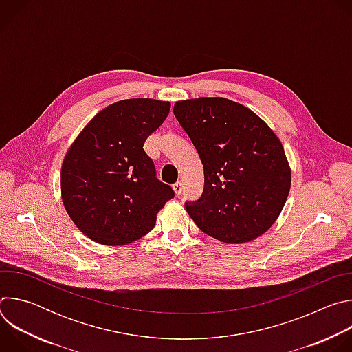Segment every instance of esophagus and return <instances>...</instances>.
<instances>
[{
  "instance_id": "esophagus-1",
  "label": "esophagus",
  "mask_w": 352,
  "mask_h": 352,
  "mask_svg": "<svg viewBox=\"0 0 352 352\" xmlns=\"http://www.w3.org/2000/svg\"><path fill=\"white\" fill-rule=\"evenodd\" d=\"M182 182L181 181H177L174 185H173V189H174V192L177 193V195H181V192H182Z\"/></svg>"
}]
</instances>
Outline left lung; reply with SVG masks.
<instances>
[{
  "label": "left lung",
  "instance_id": "left-lung-1",
  "mask_svg": "<svg viewBox=\"0 0 352 352\" xmlns=\"http://www.w3.org/2000/svg\"><path fill=\"white\" fill-rule=\"evenodd\" d=\"M174 116L205 171L202 196L185 204L195 224L226 243L265 234L291 186V168L276 133L254 111L224 97L182 100Z\"/></svg>",
  "mask_w": 352,
  "mask_h": 352
}]
</instances>
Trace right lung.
I'll list each match as a JSON object with an SVG mask.
<instances>
[{"label": "right lung", "instance_id": "add662e5", "mask_svg": "<svg viewBox=\"0 0 352 352\" xmlns=\"http://www.w3.org/2000/svg\"><path fill=\"white\" fill-rule=\"evenodd\" d=\"M170 107L153 98L121 100L96 114L71 144L61 168L63 202L94 242L113 246L142 238L174 197L143 148Z\"/></svg>", "mask_w": 352, "mask_h": 352}]
</instances>
